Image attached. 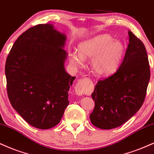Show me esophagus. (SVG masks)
I'll use <instances>...</instances> for the list:
<instances>
[{
  "label": "esophagus",
  "mask_w": 154,
  "mask_h": 154,
  "mask_svg": "<svg viewBox=\"0 0 154 154\" xmlns=\"http://www.w3.org/2000/svg\"><path fill=\"white\" fill-rule=\"evenodd\" d=\"M75 91L78 96H82L85 92V81L84 80L79 81L75 88Z\"/></svg>",
  "instance_id": "1"
}]
</instances>
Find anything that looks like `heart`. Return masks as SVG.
Segmentation results:
<instances>
[{"instance_id":"1","label":"heart","mask_w":154,"mask_h":154,"mask_svg":"<svg viewBox=\"0 0 154 154\" xmlns=\"http://www.w3.org/2000/svg\"><path fill=\"white\" fill-rule=\"evenodd\" d=\"M124 54V45L109 35H100L81 42L79 52L70 54V61L75 66L82 65L84 59H91L92 71L98 77H108L115 73Z\"/></svg>"}]
</instances>
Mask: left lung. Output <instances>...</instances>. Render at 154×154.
Returning <instances> with one entry per match:
<instances>
[{"instance_id":"obj_1","label":"left lung","mask_w":154,"mask_h":154,"mask_svg":"<svg viewBox=\"0 0 154 154\" xmlns=\"http://www.w3.org/2000/svg\"><path fill=\"white\" fill-rule=\"evenodd\" d=\"M129 43L117 71L98 81L91 94L95 102L90 120L101 129H112L128 121L143 105L150 80L146 50L132 32Z\"/></svg>"}]
</instances>
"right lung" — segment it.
I'll list each match as a JSON object with an SVG mask.
<instances>
[{
    "instance_id": "obj_1",
    "label": "right lung",
    "mask_w": 154,
    "mask_h": 154,
    "mask_svg": "<svg viewBox=\"0 0 154 154\" xmlns=\"http://www.w3.org/2000/svg\"><path fill=\"white\" fill-rule=\"evenodd\" d=\"M66 35L52 24L30 28L18 38L7 57V92L13 108L40 129L60 121L75 77L65 70Z\"/></svg>"
}]
</instances>
